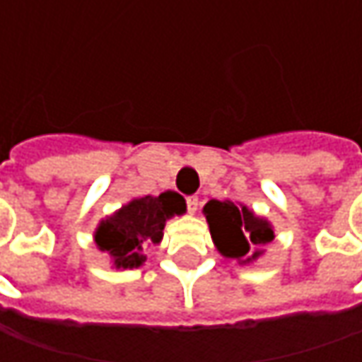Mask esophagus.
<instances>
[{"mask_svg": "<svg viewBox=\"0 0 362 362\" xmlns=\"http://www.w3.org/2000/svg\"><path fill=\"white\" fill-rule=\"evenodd\" d=\"M199 207V199L197 197H187V211L189 214H195Z\"/></svg>", "mask_w": 362, "mask_h": 362, "instance_id": "1", "label": "esophagus"}]
</instances>
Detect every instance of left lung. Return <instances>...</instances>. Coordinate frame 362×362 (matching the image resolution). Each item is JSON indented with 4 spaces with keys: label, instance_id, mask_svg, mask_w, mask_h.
Returning a JSON list of instances; mask_svg holds the SVG:
<instances>
[{
    "label": "left lung",
    "instance_id": "1",
    "mask_svg": "<svg viewBox=\"0 0 362 362\" xmlns=\"http://www.w3.org/2000/svg\"><path fill=\"white\" fill-rule=\"evenodd\" d=\"M203 216L209 223V231L219 254L240 264H250L264 254V245L274 240L270 221L257 217L245 205L223 199L205 203Z\"/></svg>",
    "mask_w": 362,
    "mask_h": 362
}]
</instances>
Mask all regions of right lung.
<instances>
[{"label":"right lung","mask_w":362,"mask_h":362,"mask_svg":"<svg viewBox=\"0 0 362 362\" xmlns=\"http://www.w3.org/2000/svg\"><path fill=\"white\" fill-rule=\"evenodd\" d=\"M183 214L185 199L175 191H165L159 197H136L100 221L94 231V242L100 252L112 257L117 270H132L145 264L143 250L146 245L163 240L167 219Z\"/></svg>","instance_id":"obj_1"}]
</instances>
